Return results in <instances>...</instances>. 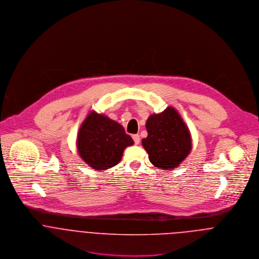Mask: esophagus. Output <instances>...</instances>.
<instances>
[{"instance_id":"obj_1","label":"esophagus","mask_w":259,"mask_h":259,"mask_svg":"<svg viewBox=\"0 0 259 259\" xmlns=\"http://www.w3.org/2000/svg\"><path fill=\"white\" fill-rule=\"evenodd\" d=\"M133 140H134V142H135V144L136 145H139L140 144V136L139 135H133Z\"/></svg>"}]
</instances>
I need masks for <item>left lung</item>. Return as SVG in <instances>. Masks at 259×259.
Segmentation results:
<instances>
[{
    "instance_id": "obj_1",
    "label": "left lung",
    "mask_w": 259,
    "mask_h": 259,
    "mask_svg": "<svg viewBox=\"0 0 259 259\" xmlns=\"http://www.w3.org/2000/svg\"><path fill=\"white\" fill-rule=\"evenodd\" d=\"M146 126L148 137L142 144L149 161L163 169L179 166L191 150L190 134L179 112L168 107L160 113L149 115Z\"/></svg>"
}]
</instances>
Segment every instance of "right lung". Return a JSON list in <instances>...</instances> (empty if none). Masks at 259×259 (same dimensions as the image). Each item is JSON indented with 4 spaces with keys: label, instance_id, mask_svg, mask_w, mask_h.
<instances>
[{
    "label": "right lung",
    "instance_id": "add662e5",
    "mask_svg": "<svg viewBox=\"0 0 259 259\" xmlns=\"http://www.w3.org/2000/svg\"><path fill=\"white\" fill-rule=\"evenodd\" d=\"M134 145L124 128L110 117L92 111L79 127L76 147L91 167L105 170L116 165L124 148Z\"/></svg>",
    "mask_w": 259,
    "mask_h": 259
}]
</instances>
